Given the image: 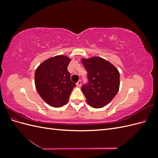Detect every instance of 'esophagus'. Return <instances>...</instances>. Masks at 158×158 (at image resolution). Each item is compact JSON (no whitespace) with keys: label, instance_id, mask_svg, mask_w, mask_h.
I'll return each instance as SVG.
<instances>
[{"label":"esophagus","instance_id":"1","mask_svg":"<svg viewBox=\"0 0 158 158\" xmlns=\"http://www.w3.org/2000/svg\"><path fill=\"white\" fill-rule=\"evenodd\" d=\"M81 84H82V81H81V80H79L78 82L76 83V85H77L78 87H80L81 86Z\"/></svg>","mask_w":158,"mask_h":158}]
</instances>
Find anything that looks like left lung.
Segmentation results:
<instances>
[{
    "instance_id": "1",
    "label": "left lung",
    "mask_w": 158,
    "mask_h": 158,
    "mask_svg": "<svg viewBox=\"0 0 158 158\" xmlns=\"http://www.w3.org/2000/svg\"><path fill=\"white\" fill-rule=\"evenodd\" d=\"M88 82L82 87L87 102L94 108L106 106L115 96L120 85V75L114 66L101 57L82 59Z\"/></svg>"
}]
</instances>
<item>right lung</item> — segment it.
I'll return each mask as SVG.
<instances>
[{
	"label": "right lung",
	"mask_w": 158,
	"mask_h": 158,
	"mask_svg": "<svg viewBox=\"0 0 158 158\" xmlns=\"http://www.w3.org/2000/svg\"><path fill=\"white\" fill-rule=\"evenodd\" d=\"M70 60L64 55L55 56L43 62L35 70V84L37 92L52 107L64 106L76 86L67 70Z\"/></svg>",
	"instance_id": "obj_1"
}]
</instances>
